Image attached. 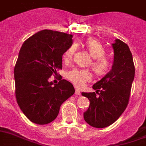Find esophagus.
<instances>
[{
    "mask_svg": "<svg viewBox=\"0 0 146 146\" xmlns=\"http://www.w3.org/2000/svg\"><path fill=\"white\" fill-rule=\"evenodd\" d=\"M75 94L76 95H80V91L78 88H76L75 89Z\"/></svg>",
    "mask_w": 146,
    "mask_h": 146,
    "instance_id": "1",
    "label": "esophagus"
}]
</instances>
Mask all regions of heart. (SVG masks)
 <instances>
[{
    "mask_svg": "<svg viewBox=\"0 0 146 146\" xmlns=\"http://www.w3.org/2000/svg\"><path fill=\"white\" fill-rule=\"evenodd\" d=\"M83 46L93 58L91 63V66L94 74L98 77L105 76L109 71L110 64L109 61L104 58L106 55V51L103 45L97 40L88 38L84 41ZM74 51L75 46L74 45L68 47L63 55V61L68 62L70 60L74 54ZM66 77L78 88H80L86 82H89L92 80V74L87 69L74 68L67 72Z\"/></svg>",
    "mask_w": 146,
    "mask_h": 146,
    "instance_id": "b5f03b06",
    "label": "heart"
}]
</instances>
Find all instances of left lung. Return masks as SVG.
<instances>
[{"label":"left lung","mask_w":146,"mask_h":146,"mask_svg":"<svg viewBox=\"0 0 146 146\" xmlns=\"http://www.w3.org/2000/svg\"><path fill=\"white\" fill-rule=\"evenodd\" d=\"M111 46L114 61L110 72L93 85L95 92H82L90 101L88 109L83 113L84 119L98 129L111 125L126 109L135 73L128 45L116 39Z\"/></svg>","instance_id":"left-lung-1"}]
</instances>
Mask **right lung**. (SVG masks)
<instances>
[{"instance_id": "right-lung-1", "label": "right lung", "mask_w": 146, "mask_h": 146, "mask_svg": "<svg viewBox=\"0 0 146 146\" xmlns=\"http://www.w3.org/2000/svg\"><path fill=\"white\" fill-rule=\"evenodd\" d=\"M72 35L57 31L37 32L23 43L14 74L17 104L30 121L45 125L58 115L61 104L74 93L70 82L48 79L62 68V56L72 45ZM62 79V78H61Z\"/></svg>"}]
</instances>
